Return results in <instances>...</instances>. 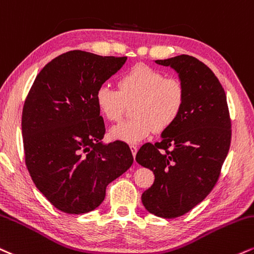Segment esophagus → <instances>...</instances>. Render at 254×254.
I'll use <instances>...</instances> for the list:
<instances>
[{"label": "esophagus", "mask_w": 254, "mask_h": 254, "mask_svg": "<svg viewBox=\"0 0 254 254\" xmlns=\"http://www.w3.org/2000/svg\"><path fill=\"white\" fill-rule=\"evenodd\" d=\"M130 149H131V152H132L133 157H135L136 154H137V151H138V148H137V145H135V144H131L130 145Z\"/></svg>", "instance_id": "obj_1"}]
</instances>
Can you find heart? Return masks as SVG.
<instances>
[{"mask_svg": "<svg viewBox=\"0 0 254 254\" xmlns=\"http://www.w3.org/2000/svg\"><path fill=\"white\" fill-rule=\"evenodd\" d=\"M96 104L110 122L123 117L127 104L132 106L133 117L110 130L114 139L137 143L157 131L169 129L179 119L186 100L185 86L179 79L146 65H136L119 79V90L108 84L97 88Z\"/></svg>", "mask_w": 254, "mask_h": 254, "instance_id": "heart-1", "label": "heart"}]
</instances>
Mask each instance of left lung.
I'll return each instance as SVG.
<instances>
[{
	"instance_id": "8db88e82",
	"label": "left lung",
	"mask_w": 254,
	"mask_h": 254,
	"mask_svg": "<svg viewBox=\"0 0 254 254\" xmlns=\"http://www.w3.org/2000/svg\"><path fill=\"white\" fill-rule=\"evenodd\" d=\"M155 63L177 73L186 100L161 142L142 145L136 161L155 174L154 185L142 194L143 206L172 219L193 209L215 186L230 150L231 121L226 93L209 67L186 54Z\"/></svg>"
}]
</instances>
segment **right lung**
<instances>
[{
	"mask_svg": "<svg viewBox=\"0 0 254 254\" xmlns=\"http://www.w3.org/2000/svg\"><path fill=\"white\" fill-rule=\"evenodd\" d=\"M127 57L71 51L36 75L24 102V158L33 182L56 208L68 214L96 209L110 182L132 166L127 143L103 142L105 125L97 88L123 67Z\"/></svg>",
	"mask_w": 254,
	"mask_h": 254,
	"instance_id": "right-lung-1",
	"label": "right lung"
}]
</instances>
